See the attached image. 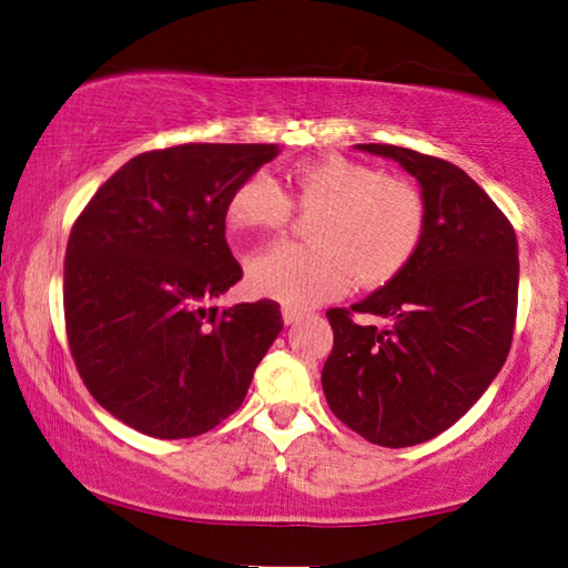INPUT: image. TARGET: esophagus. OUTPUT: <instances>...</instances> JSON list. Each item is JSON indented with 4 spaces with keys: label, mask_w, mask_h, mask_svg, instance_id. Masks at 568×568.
Masks as SVG:
<instances>
[{
    "label": "esophagus",
    "mask_w": 568,
    "mask_h": 568,
    "mask_svg": "<svg viewBox=\"0 0 568 568\" xmlns=\"http://www.w3.org/2000/svg\"><path fill=\"white\" fill-rule=\"evenodd\" d=\"M282 316H284V324H296V322L304 320L306 312L300 310V306H284Z\"/></svg>",
    "instance_id": "1"
}]
</instances>
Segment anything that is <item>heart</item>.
Masks as SVG:
<instances>
[{
	"label": "heart",
	"mask_w": 568,
	"mask_h": 568,
	"mask_svg": "<svg viewBox=\"0 0 568 568\" xmlns=\"http://www.w3.org/2000/svg\"><path fill=\"white\" fill-rule=\"evenodd\" d=\"M292 209L312 216L310 244L278 242L246 264L248 286L292 306H314L359 286H382L412 262L426 229L419 189L399 176L346 156L294 166L284 189L254 174L234 189L226 206L236 229H278Z\"/></svg>",
	"instance_id": "heart-1"
}]
</instances>
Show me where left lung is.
Masks as SVG:
<instances>
[{
	"label": "left lung",
	"instance_id": "left-lung-1",
	"mask_svg": "<svg viewBox=\"0 0 568 568\" xmlns=\"http://www.w3.org/2000/svg\"><path fill=\"white\" fill-rule=\"evenodd\" d=\"M362 152L399 162L422 184L424 239L379 292L329 310L322 369L329 409L366 442L402 449L434 439L471 409L509 356L519 246L509 219L452 162L392 144ZM374 313L386 327H362Z\"/></svg>",
	"mask_w": 568,
	"mask_h": 568
}]
</instances>
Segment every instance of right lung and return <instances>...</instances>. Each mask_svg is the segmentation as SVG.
Listing matches in <instances>:
<instances>
[{
    "label": "right lung",
    "mask_w": 568,
    "mask_h": 568,
    "mask_svg": "<svg viewBox=\"0 0 568 568\" xmlns=\"http://www.w3.org/2000/svg\"><path fill=\"white\" fill-rule=\"evenodd\" d=\"M276 144L144 152L97 189L64 256V324L89 394L156 439L206 434L242 406L282 332L272 300L206 306L242 278L226 244L234 189Z\"/></svg>",
    "instance_id": "1"
}]
</instances>
